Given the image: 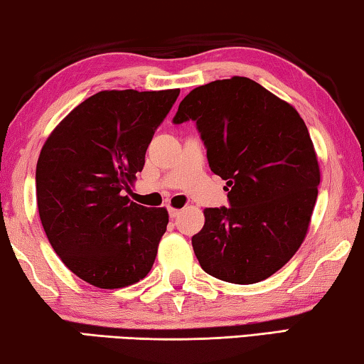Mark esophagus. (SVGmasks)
<instances>
[{
    "label": "esophagus",
    "mask_w": 364,
    "mask_h": 364,
    "mask_svg": "<svg viewBox=\"0 0 364 364\" xmlns=\"http://www.w3.org/2000/svg\"><path fill=\"white\" fill-rule=\"evenodd\" d=\"M178 213H181V210L169 207V217H171V218H176V217H178Z\"/></svg>",
    "instance_id": "1"
}]
</instances>
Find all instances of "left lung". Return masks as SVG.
I'll list each match as a JSON object with an SVG mask.
<instances>
[{"instance_id": "obj_1", "label": "left lung", "mask_w": 364, "mask_h": 364, "mask_svg": "<svg viewBox=\"0 0 364 364\" xmlns=\"http://www.w3.org/2000/svg\"><path fill=\"white\" fill-rule=\"evenodd\" d=\"M188 119L230 200L228 208L203 210V228L192 236L195 256L221 281H264L302 245L318 195L307 126L292 105L246 77L193 88L172 121Z\"/></svg>"}]
</instances>
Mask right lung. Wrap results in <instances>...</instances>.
Masks as SVG:
<instances>
[{"instance_id":"add662e5","label":"right lung","mask_w":364,"mask_h":364,"mask_svg":"<svg viewBox=\"0 0 364 364\" xmlns=\"http://www.w3.org/2000/svg\"><path fill=\"white\" fill-rule=\"evenodd\" d=\"M181 90H105L57 124L36 167L39 217L75 276L100 289L147 276L169 223L166 208L131 202L147 146Z\"/></svg>"}]
</instances>
